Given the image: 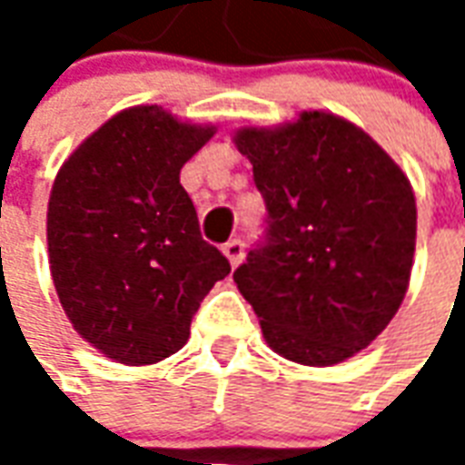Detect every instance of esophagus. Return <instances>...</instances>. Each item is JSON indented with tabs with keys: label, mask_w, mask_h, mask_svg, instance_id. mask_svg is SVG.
I'll return each instance as SVG.
<instances>
[{
	"label": "esophagus",
	"mask_w": 465,
	"mask_h": 465,
	"mask_svg": "<svg viewBox=\"0 0 465 465\" xmlns=\"http://www.w3.org/2000/svg\"><path fill=\"white\" fill-rule=\"evenodd\" d=\"M223 253H226L229 263H232V266H236V263L243 259V242H242V239H232V242L223 243Z\"/></svg>",
	"instance_id": "obj_1"
}]
</instances>
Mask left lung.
I'll use <instances>...</instances> for the list:
<instances>
[{
  "instance_id": "1",
  "label": "left lung",
  "mask_w": 465,
  "mask_h": 465,
  "mask_svg": "<svg viewBox=\"0 0 465 465\" xmlns=\"http://www.w3.org/2000/svg\"><path fill=\"white\" fill-rule=\"evenodd\" d=\"M266 203L262 242L233 282L266 343L303 366L366 349L399 312L416 249V199L399 163L359 126L303 112L242 129Z\"/></svg>"
}]
</instances>
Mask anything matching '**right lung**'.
<instances>
[{"label": "right lung", "mask_w": 465, "mask_h": 465, "mask_svg": "<svg viewBox=\"0 0 465 465\" xmlns=\"http://www.w3.org/2000/svg\"><path fill=\"white\" fill-rule=\"evenodd\" d=\"M213 126L134 106L59 169L46 212L49 269L76 333L109 359L146 366L189 339L203 296L232 272L203 242L182 166Z\"/></svg>", "instance_id": "obj_1"}]
</instances>
